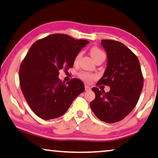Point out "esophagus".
Instances as JSON below:
<instances>
[{
    "instance_id": "obj_1",
    "label": "esophagus",
    "mask_w": 158,
    "mask_h": 158,
    "mask_svg": "<svg viewBox=\"0 0 158 158\" xmlns=\"http://www.w3.org/2000/svg\"><path fill=\"white\" fill-rule=\"evenodd\" d=\"M91 89L90 87L87 85H85V91H89Z\"/></svg>"
}]
</instances>
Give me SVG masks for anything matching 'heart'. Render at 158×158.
<instances>
[{
	"instance_id": "obj_1",
	"label": "heart",
	"mask_w": 158,
	"mask_h": 158,
	"mask_svg": "<svg viewBox=\"0 0 158 158\" xmlns=\"http://www.w3.org/2000/svg\"><path fill=\"white\" fill-rule=\"evenodd\" d=\"M90 54H91V56H92V58L94 59V60H95L96 58L98 57V56H99L104 55V53H103V52L100 49H98V48H96V47H93V48L91 49ZM80 57H81V53H79L78 55L76 56V57H75L74 62H78V60H79ZM79 77H80V78H81L82 79L85 80L86 81H88V82L91 81V80H92L93 78H94L93 76H91V74H89V73L85 72H79Z\"/></svg>"
}]
</instances>
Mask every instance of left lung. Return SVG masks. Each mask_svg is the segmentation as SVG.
Listing matches in <instances>:
<instances>
[{"instance_id":"8db88e82","label":"left lung","mask_w":158,"mask_h":158,"mask_svg":"<svg viewBox=\"0 0 158 158\" xmlns=\"http://www.w3.org/2000/svg\"><path fill=\"white\" fill-rule=\"evenodd\" d=\"M102 46L106 52L107 66L97 85L110 86L109 92L94 87L95 99L91 109L101 121L113 123L121 121L135 108L143 86L139 60L123 43L102 40Z\"/></svg>"}]
</instances>
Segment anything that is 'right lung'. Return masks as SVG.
Listing matches in <instances>:
<instances>
[{
  "label": "right lung",
  "instance_id": "obj_1",
  "mask_svg": "<svg viewBox=\"0 0 158 158\" xmlns=\"http://www.w3.org/2000/svg\"><path fill=\"white\" fill-rule=\"evenodd\" d=\"M88 43L67 35L54 34L31 46L20 65L19 79L26 102L37 116L44 120L62 116L84 92L81 80L63 83L59 71L72 67L76 56Z\"/></svg>",
  "mask_w": 158,
  "mask_h": 158
}]
</instances>
